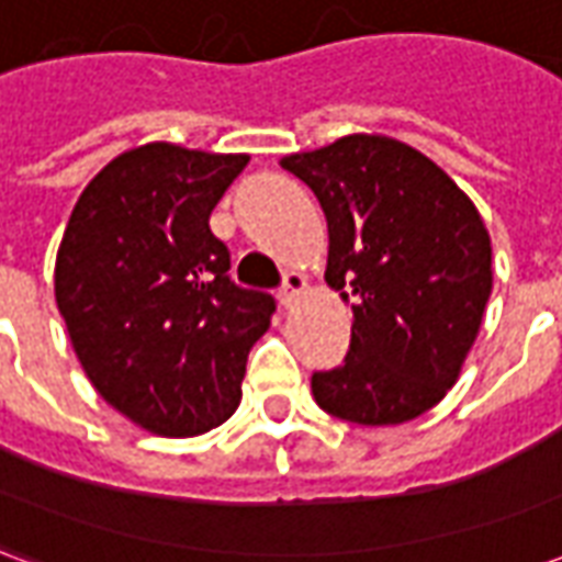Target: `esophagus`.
<instances>
[{
    "label": "esophagus",
    "instance_id": "1",
    "mask_svg": "<svg viewBox=\"0 0 562 562\" xmlns=\"http://www.w3.org/2000/svg\"><path fill=\"white\" fill-rule=\"evenodd\" d=\"M306 294V277L304 273H297V270H289L285 277H282V289H280V301L282 306H294L301 297Z\"/></svg>",
    "mask_w": 562,
    "mask_h": 562
}]
</instances>
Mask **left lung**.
I'll use <instances>...</instances> for the list:
<instances>
[{"label":"left lung","mask_w":562,"mask_h":562,"mask_svg":"<svg viewBox=\"0 0 562 562\" xmlns=\"http://www.w3.org/2000/svg\"><path fill=\"white\" fill-rule=\"evenodd\" d=\"M328 220L325 280L352 301L340 367L313 373L328 415L364 427L413 422L442 401L494 289L491 234L436 161L385 135H346L280 161Z\"/></svg>","instance_id":"1"}]
</instances>
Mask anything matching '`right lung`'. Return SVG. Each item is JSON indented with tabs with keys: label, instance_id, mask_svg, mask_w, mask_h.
<instances>
[{
	"label": "right lung",
	"instance_id": "1",
	"mask_svg": "<svg viewBox=\"0 0 562 562\" xmlns=\"http://www.w3.org/2000/svg\"><path fill=\"white\" fill-rule=\"evenodd\" d=\"M246 161L165 140L126 149L80 192L63 234L54 294L75 355L92 389L149 434L220 427L270 328L273 297L234 285L210 232Z\"/></svg>",
	"mask_w": 562,
	"mask_h": 562
}]
</instances>
